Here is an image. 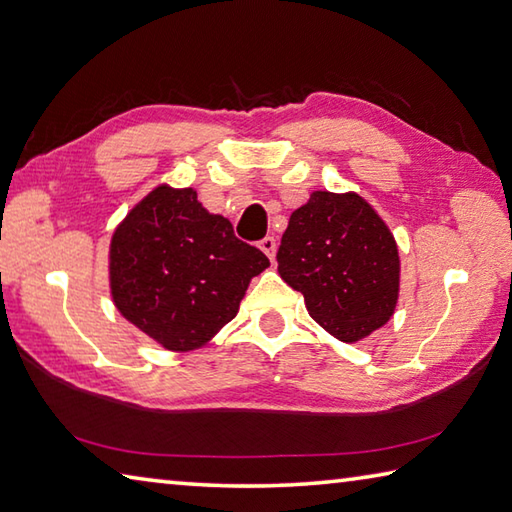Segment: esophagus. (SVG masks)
Returning <instances> with one entry per match:
<instances>
[{
    "mask_svg": "<svg viewBox=\"0 0 512 512\" xmlns=\"http://www.w3.org/2000/svg\"><path fill=\"white\" fill-rule=\"evenodd\" d=\"M258 247L263 249V252L267 254L269 260H274V256H276V238H274V236H265V238L258 243Z\"/></svg>",
    "mask_w": 512,
    "mask_h": 512,
    "instance_id": "34e87169",
    "label": "esophagus"
}]
</instances>
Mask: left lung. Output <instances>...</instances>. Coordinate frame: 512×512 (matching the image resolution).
<instances>
[{"label": "left lung", "mask_w": 512, "mask_h": 512, "mask_svg": "<svg viewBox=\"0 0 512 512\" xmlns=\"http://www.w3.org/2000/svg\"><path fill=\"white\" fill-rule=\"evenodd\" d=\"M276 260L314 321L345 343L379 330L397 307V243L356 194L314 191L289 216Z\"/></svg>", "instance_id": "obj_1"}]
</instances>
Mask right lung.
<instances>
[{
	"mask_svg": "<svg viewBox=\"0 0 512 512\" xmlns=\"http://www.w3.org/2000/svg\"><path fill=\"white\" fill-rule=\"evenodd\" d=\"M269 258L236 238L194 189L158 187L111 240V292L122 316L167 350L200 347L236 316Z\"/></svg>",
	"mask_w": 512,
	"mask_h": 512,
	"instance_id": "1",
	"label": "right lung"
}]
</instances>
